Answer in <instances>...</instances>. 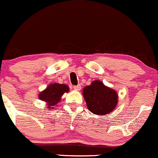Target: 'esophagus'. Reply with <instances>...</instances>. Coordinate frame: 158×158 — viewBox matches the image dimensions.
<instances>
[{
    "label": "esophagus",
    "instance_id": "34e87169",
    "mask_svg": "<svg viewBox=\"0 0 158 158\" xmlns=\"http://www.w3.org/2000/svg\"><path fill=\"white\" fill-rule=\"evenodd\" d=\"M74 90H81V87L80 85H76V86H74Z\"/></svg>",
    "mask_w": 158,
    "mask_h": 158
}]
</instances>
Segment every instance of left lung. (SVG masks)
Instances as JSON below:
<instances>
[{
	"label": "left lung",
	"instance_id": "8db88e82",
	"mask_svg": "<svg viewBox=\"0 0 158 158\" xmlns=\"http://www.w3.org/2000/svg\"><path fill=\"white\" fill-rule=\"evenodd\" d=\"M83 95L88 110L97 115L111 113L118 103V96L114 90L106 87L100 81H93L84 88Z\"/></svg>",
	"mask_w": 158,
	"mask_h": 158
}]
</instances>
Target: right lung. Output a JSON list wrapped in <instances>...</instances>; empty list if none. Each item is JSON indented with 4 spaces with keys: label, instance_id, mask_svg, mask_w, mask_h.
<instances>
[{
    "label": "right lung",
    "instance_id": "1",
    "mask_svg": "<svg viewBox=\"0 0 158 158\" xmlns=\"http://www.w3.org/2000/svg\"><path fill=\"white\" fill-rule=\"evenodd\" d=\"M69 91V88L65 84H50L45 90L41 92L39 95L40 100L48 103V108H53L60 101V98L64 93Z\"/></svg>",
    "mask_w": 158,
    "mask_h": 158
}]
</instances>
